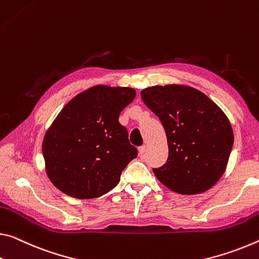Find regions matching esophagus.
I'll return each instance as SVG.
<instances>
[{
  "label": "esophagus",
  "mask_w": 259,
  "mask_h": 259,
  "mask_svg": "<svg viewBox=\"0 0 259 259\" xmlns=\"http://www.w3.org/2000/svg\"><path fill=\"white\" fill-rule=\"evenodd\" d=\"M145 151H146V147L144 145L141 146V147H138V152H139V155H141V157L145 153Z\"/></svg>",
  "instance_id": "1"
}]
</instances>
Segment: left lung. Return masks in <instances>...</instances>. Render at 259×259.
Listing matches in <instances>:
<instances>
[{
    "mask_svg": "<svg viewBox=\"0 0 259 259\" xmlns=\"http://www.w3.org/2000/svg\"><path fill=\"white\" fill-rule=\"evenodd\" d=\"M141 96L166 131L167 162L153 168L159 181L182 195L200 194L214 186L225 173L234 143L223 110L190 86L157 85L144 89Z\"/></svg>",
    "mask_w": 259,
    "mask_h": 259,
    "instance_id": "8db88e82",
    "label": "left lung"
}]
</instances>
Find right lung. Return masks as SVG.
Returning a JSON list of instances; mask_svg holds the SVG:
<instances>
[{
    "label": "right lung",
    "mask_w": 259,
    "mask_h": 259,
    "mask_svg": "<svg viewBox=\"0 0 259 259\" xmlns=\"http://www.w3.org/2000/svg\"><path fill=\"white\" fill-rule=\"evenodd\" d=\"M135 97L131 88L97 85L64 106L42 142L47 175L59 190L90 199L117 186L122 170L138 154L118 122Z\"/></svg>",
    "instance_id": "right-lung-1"
}]
</instances>
